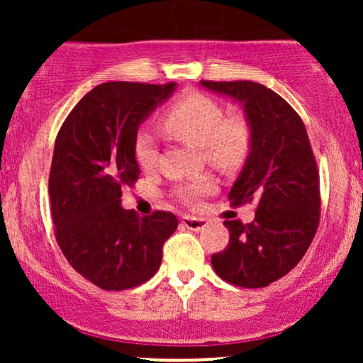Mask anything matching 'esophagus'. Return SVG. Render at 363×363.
Returning <instances> with one entry per match:
<instances>
[{
  "instance_id": "obj_1",
  "label": "esophagus",
  "mask_w": 363,
  "mask_h": 363,
  "mask_svg": "<svg viewBox=\"0 0 363 363\" xmlns=\"http://www.w3.org/2000/svg\"><path fill=\"white\" fill-rule=\"evenodd\" d=\"M182 225L189 228V230L199 232L206 227V220L205 218H198V216H182Z\"/></svg>"
}]
</instances>
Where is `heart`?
I'll return each instance as SVG.
<instances>
[{"mask_svg": "<svg viewBox=\"0 0 363 363\" xmlns=\"http://www.w3.org/2000/svg\"><path fill=\"white\" fill-rule=\"evenodd\" d=\"M162 131L174 140L201 148L203 157L213 167L230 172L239 169L252 148V126L242 114L223 116V107L210 95L189 91L179 97L162 114ZM133 153L141 170L157 167L158 145L148 129H138L133 140ZM213 187L210 179H198L179 186L176 196L186 205H193Z\"/></svg>", "mask_w": 363, "mask_h": 363, "instance_id": "b5f03b06", "label": "heart"}]
</instances>
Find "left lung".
<instances>
[{"label": "left lung", "instance_id": "8db88e82", "mask_svg": "<svg viewBox=\"0 0 363 363\" xmlns=\"http://www.w3.org/2000/svg\"><path fill=\"white\" fill-rule=\"evenodd\" d=\"M206 89L244 104L252 148L228 199L256 205L251 223L225 220L227 247L211 256L220 278L244 289H262L290 273L319 227V170L301 116L285 99L249 80H201Z\"/></svg>", "mask_w": 363, "mask_h": 363}]
</instances>
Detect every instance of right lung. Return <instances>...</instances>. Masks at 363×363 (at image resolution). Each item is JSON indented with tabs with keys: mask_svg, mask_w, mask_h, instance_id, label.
Returning <instances> with one entry per match:
<instances>
[{
	"mask_svg": "<svg viewBox=\"0 0 363 363\" xmlns=\"http://www.w3.org/2000/svg\"><path fill=\"white\" fill-rule=\"evenodd\" d=\"M176 83L107 82L90 90L65 119L54 143L49 198L54 235L77 273L102 290L148 281L162 264L176 215L140 216L121 206L140 177L133 140L141 121Z\"/></svg>",
	"mask_w": 363,
	"mask_h": 363,
	"instance_id": "obj_1",
	"label": "right lung"
}]
</instances>
